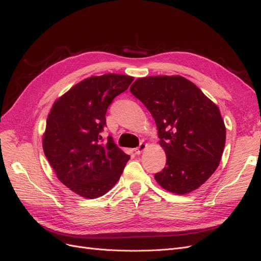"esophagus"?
<instances>
[{"label": "esophagus", "instance_id": "1", "mask_svg": "<svg viewBox=\"0 0 261 261\" xmlns=\"http://www.w3.org/2000/svg\"><path fill=\"white\" fill-rule=\"evenodd\" d=\"M146 148H147V145L145 143H140V145L135 149V153L136 154H140Z\"/></svg>", "mask_w": 261, "mask_h": 261}]
</instances>
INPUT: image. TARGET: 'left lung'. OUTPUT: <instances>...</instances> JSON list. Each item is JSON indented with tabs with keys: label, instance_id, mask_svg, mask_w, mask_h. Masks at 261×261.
<instances>
[{
	"label": "left lung",
	"instance_id": "obj_1",
	"mask_svg": "<svg viewBox=\"0 0 261 261\" xmlns=\"http://www.w3.org/2000/svg\"><path fill=\"white\" fill-rule=\"evenodd\" d=\"M130 92L151 113L167 154L158 184L177 195L201 186L218 168L225 146L219 108L181 76L138 78Z\"/></svg>",
	"mask_w": 261,
	"mask_h": 261
}]
</instances>
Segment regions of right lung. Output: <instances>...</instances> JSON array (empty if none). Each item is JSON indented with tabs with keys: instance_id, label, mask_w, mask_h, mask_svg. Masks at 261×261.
Instances as JSON below:
<instances>
[{
	"instance_id": "right-lung-1",
	"label": "right lung",
	"mask_w": 261,
	"mask_h": 261,
	"mask_svg": "<svg viewBox=\"0 0 261 261\" xmlns=\"http://www.w3.org/2000/svg\"><path fill=\"white\" fill-rule=\"evenodd\" d=\"M134 77L91 76L54 102L46 120L43 151L58 178L84 198H97L120 179L129 155L111 136L103 140L106 113Z\"/></svg>"
}]
</instances>
